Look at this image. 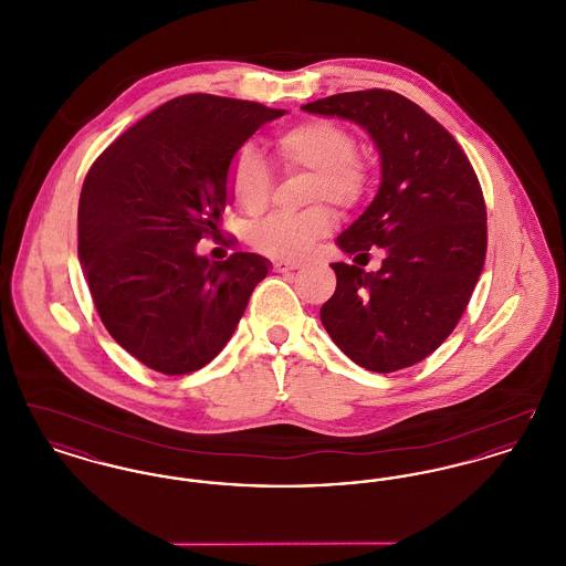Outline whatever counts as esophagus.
Masks as SVG:
<instances>
[{
	"label": "esophagus",
	"mask_w": 566,
	"mask_h": 566,
	"mask_svg": "<svg viewBox=\"0 0 566 566\" xmlns=\"http://www.w3.org/2000/svg\"><path fill=\"white\" fill-rule=\"evenodd\" d=\"M303 263L295 261V259H277L273 261V270L275 271H295L301 270Z\"/></svg>",
	"instance_id": "obj_1"
}]
</instances>
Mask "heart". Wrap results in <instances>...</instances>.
<instances>
[{"mask_svg": "<svg viewBox=\"0 0 566 566\" xmlns=\"http://www.w3.org/2000/svg\"><path fill=\"white\" fill-rule=\"evenodd\" d=\"M275 157L286 171H310L307 199H331L342 208L358 206L369 190V169L354 150V135L328 118H310L282 132L273 142ZM268 163L252 146H242L227 169V190L245 214L268 208L271 195ZM335 214L326 203H316L298 214H271L245 231V242L256 252L291 259L303 256L312 243L333 229Z\"/></svg>", "mask_w": 566, "mask_h": 566, "instance_id": "b5f03b06", "label": "heart"}]
</instances>
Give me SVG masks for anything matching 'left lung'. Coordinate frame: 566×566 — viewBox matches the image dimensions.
Masks as SVG:
<instances>
[{"label":"left lung","mask_w":566,"mask_h":566,"mask_svg":"<svg viewBox=\"0 0 566 566\" xmlns=\"http://www.w3.org/2000/svg\"><path fill=\"white\" fill-rule=\"evenodd\" d=\"M339 116L371 135L381 161L376 199L337 245L379 271L333 263L337 289L321 321L356 365L392 374L424 360L454 331L484 270L485 203L473 165L431 114L384 88L301 106Z\"/></svg>","instance_id":"obj_1"}]
</instances>
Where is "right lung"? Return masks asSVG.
<instances>
[{
	"label": "right lung",
	"instance_id": "obj_1",
	"mask_svg": "<svg viewBox=\"0 0 566 566\" xmlns=\"http://www.w3.org/2000/svg\"><path fill=\"white\" fill-rule=\"evenodd\" d=\"M284 109L218 95L176 97L91 165L78 203V259L112 339L146 367L187 376L227 346L268 259L199 256L229 201L243 142Z\"/></svg>",
	"mask_w": 566,
	"mask_h": 566
}]
</instances>
